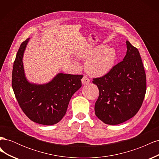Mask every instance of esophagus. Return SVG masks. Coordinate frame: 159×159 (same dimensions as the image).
Returning <instances> with one entry per match:
<instances>
[{
	"label": "esophagus",
	"mask_w": 159,
	"mask_h": 159,
	"mask_svg": "<svg viewBox=\"0 0 159 159\" xmlns=\"http://www.w3.org/2000/svg\"><path fill=\"white\" fill-rule=\"evenodd\" d=\"M90 82V80L89 78H88L86 76H84L82 80H81V83L83 85H86Z\"/></svg>",
	"instance_id": "34e87169"
}]
</instances>
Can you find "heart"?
Segmentation results:
<instances>
[{"mask_svg":"<svg viewBox=\"0 0 159 159\" xmlns=\"http://www.w3.org/2000/svg\"><path fill=\"white\" fill-rule=\"evenodd\" d=\"M117 50L111 46H99L92 49L79 52L77 56L85 60V68L88 73L95 77L106 75L113 69L117 59Z\"/></svg>","mask_w":159,"mask_h":159,"instance_id":"heart-1","label":"heart"}]
</instances>
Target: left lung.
I'll list each match as a JSON object with an SVG mask.
<instances>
[{
  "mask_svg": "<svg viewBox=\"0 0 159 159\" xmlns=\"http://www.w3.org/2000/svg\"><path fill=\"white\" fill-rule=\"evenodd\" d=\"M123 60L108 74L93 79L99 91L95 115L107 125H118L134 117L146 93V74L137 48L126 42Z\"/></svg>",
  "mask_w": 159,
  "mask_h": 159,
  "instance_id": "8db88e82",
  "label": "left lung"
}]
</instances>
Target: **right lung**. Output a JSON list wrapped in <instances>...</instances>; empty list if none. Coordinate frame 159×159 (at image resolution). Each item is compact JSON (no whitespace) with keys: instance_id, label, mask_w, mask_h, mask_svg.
<instances>
[{"instance_id":"1","label":"right lung","mask_w":159,"mask_h":159,"mask_svg":"<svg viewBox=\"0 0 159 159\" xmlns=\"http://www.w3.org/2000/svg\"><path fill=\"white\" fill-rule=\"evenodd\" d=\"M29 40L30 38L22 43L16 54L12 70V89L28 118L37 123L52 125L64 117L72 95L81 87L83 76L59 73L48 83H31L26 78L23 65Z\"/></svg>"}]
</instances>
